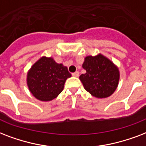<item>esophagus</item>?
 Here are the masks:
<instances>
[{"label": "esophagus", "instance_id": "esophagus-1", "mask_svg": "<svg viewBox=\"0 0 146 146\" xmlns=\"http://www.w3.org/2000/svg\"><path fill=\"white\" fill-rule=\"evenodd\" d=\"M72 76L78 77L79 76V72H74V73H72Z\"/></svg>", "mask_w": 146, "mask_h": 146}]
</instances>
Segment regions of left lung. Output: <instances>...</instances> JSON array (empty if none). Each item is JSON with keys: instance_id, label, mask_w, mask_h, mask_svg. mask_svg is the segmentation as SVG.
Masks as SVG:
<instances>
[{"instance_id": "obj_1", "label": "left lung", "mask_w": 146, "mask_h": 146, "mask_svg": "<svg viewBox=\"0 0 146 146\" xmlns=\"http://www.w3.org/2000/svg\"><path fill=\"white\" fill-rule=\"evenodd\" d=\"M82 67L86 72L79 78L91 95L105 98L115 91L119 83V70L108 58L102 55L87 56Z\"/></svg>"}]
</instances>
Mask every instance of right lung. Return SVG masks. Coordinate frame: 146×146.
Listing matches in <instances>:
<instances>
[{"instance_id":"add662e5","label":"right lung","mask_w":146,"mask_h":146,"mask_svg":"<svg viewBox=\"0 0 146 146\" xmlns=\"http://www.w3.org/2000/svg\"><path fill=\"white\" fill-rule=\"evenodd\" d=\"M71 76L67 67L56 63L52 58L42 57L28 72L27 84L35 98L49 101L62 91L66 79Z\"/></svg>"}]
</instances>
